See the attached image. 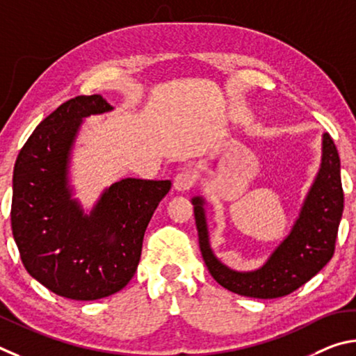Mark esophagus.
Segmentation results:
<instances>
[{
  "label": "esophagus",
  "mask_w": 356,
  "mask_h": 356,
  "mask_svg": "<svg viewBox=\"0 0 356 356\" xmlns=\"http://www.w3.org/2000/svg\"><path fill=\"white\" fill-rule=\"evenodd\" d=\"M192 186H194V177H192L191 172L188 170H181L175 175L173 178V188L178 192H186L189 191Z\"/></svg>",
  "instance_id": "esophagus-1"
}]
</instances>
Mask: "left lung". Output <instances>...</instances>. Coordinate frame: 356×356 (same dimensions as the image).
<instances>
[{
  "instance_id": "obj_1",
  "label": "left lung",
  "mask_w": 356,
  "mask_h": 356,
  "mask_svg": "<svg viewBox=\"0 0 356 356\" xmlns=\"http://www.w3.org/2000/svg\"><path fill=\"white\" fill-rule=\"evenodd\" d=\"M198 242L204 264L217 283L234 294L253 298L284 297L309 282L334 253V242L344 209L341 161L328 133L322 134L319 172L305 197L289 234L266 263L254 270H234L216 257L209 244L203 197L192 198Z\"/></svg>"
}]
</instances>
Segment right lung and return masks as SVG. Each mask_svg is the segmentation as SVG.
<instances>
[{
  "label": "right lung",
  "mask_w": 356,
  "mask_h": 356,
  "mask_svg": "<svg viewBox=\"0 0 356 356\" xmlns=\"http://www.w3.org/2000/svg\"><path fill=\"white\" fill-rule=\"evenodd\" d=\"M114 108L102 95L60 104L18 153L12 179V233L28 273L72 300H97L134 277L148 222L172 183L124 178L86 213L70 186L72 149L86 117Z\"/></svg>",
  "instance_id": "obj_1"
}]
</instances>
